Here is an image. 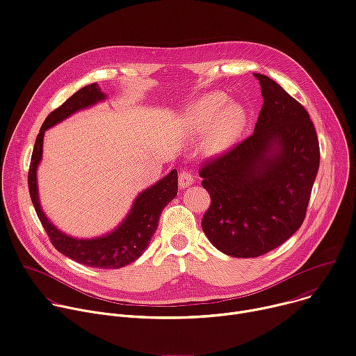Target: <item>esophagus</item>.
<instances>
[{"mask_svg": "<svg viewBox=\"0 0 356 356\" xmlns=\"http://www.w3.org/2000/svg\"><path fill=\"white\" fill-rule=\"evenodd\" d=\"M191 183H193V175L190 172H187V170H181L179 173V186L181 188H184V187L190 186Z\"/></svg>", "mask_w": 356, "mask_h": 356, "instance_id": "esophagus-1", "label": "esophagus"}]
</instances>
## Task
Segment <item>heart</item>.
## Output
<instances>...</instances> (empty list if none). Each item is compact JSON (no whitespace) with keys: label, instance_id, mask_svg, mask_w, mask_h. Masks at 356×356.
<instances>
[{"label":"heart","instance_id":"obj_1","mask_svg":"<svg viewBox=\"0 0 356 356\" xmlns=\"http://www.w3.org/2000/svg\"><path fill=\"white\" fill-rule=\"evenodd\" d=\"M229 98L224 93H210L200 99L187 113L188 127L196 135H207L209 152H221L229 147L240 134L245 120L241 106L233 104L225 107Z\"/></svg>","mask_w":356,"mask_h":356}]
</instances>
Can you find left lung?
I'll return each instance as SVG.
<instances>
[{
    "label": "left lung",
    "mask_w": 356,
    "mask_h": 356,
    "mask_svg": "<svg viewBox=\"0 0 356 356\" xmlns=\"http://www.w3.org/2000/svg\"><path fill=\"white\" fill-rule=\"evenodd\" d=\"M264 105L254 134L200 168L211 203L202 218L221 252L250 258L285 243L305 218L319 168V142L305 108L255 74Z\"/></svg>",
    "instance_id": "1"
}]
</instances>
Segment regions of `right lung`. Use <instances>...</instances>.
Returning a JSON list of instances; mask_svg holds the SVG:
<instances>
[{"label": "right lung", "mask_w": 356, "mask_h": 356, "mask_svg": "<svg viewBox=\"0 0 356 356\" xmlns=\"http://www.w3.org/2000/svg\"><path fill=\"white\" fill-rule=\"evenodd\" d=\"M105 99L98 83H90L75 92L59 108L52 111L44 120L31 156L28 172V188L32 204L52 245L70 257L71 260L93 268H120L134 263L143 254L154 234L159 218L163 210L177 195V172L172 170L138 196L131 213L119 227L104 237L92 240H78L59 232L47 218L40 206L37 187V168L42 157V142L47 129L71 116L79 109L88 108Z\"/></svg>", "instance_id": "right-lung-1"}]
</instances>
